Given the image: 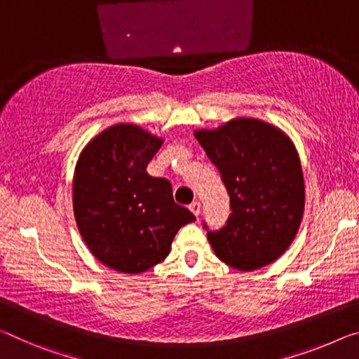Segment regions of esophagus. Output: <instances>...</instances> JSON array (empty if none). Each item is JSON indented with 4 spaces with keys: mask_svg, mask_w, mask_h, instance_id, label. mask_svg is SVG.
I'll return each mask as SVG.
<instances>
[{
    "mask_svg": "<svg viewBox=\"0 0 359 359\" xmlns=\"http://www.w3.org/2000/svg\"><path fill=\"white\" fill-rule=\"evenodd\" d=\"M201 208H202V205H201V202H192L191 205H189V210L196 215V217H198V215H201Z\"/></svg>",
    "mask_w": 359,
    "mask_h": 359,
    "instance_id": "obj_1",
    "label": "esophagus"
}]
</instances>
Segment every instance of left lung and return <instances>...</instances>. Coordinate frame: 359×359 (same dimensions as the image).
Instances as JSON below:
<instances>
[{
	"mask_svg": "<svg viewBox=\"0 0 359 359\" xmlns=\"http://www.w3.org/2000/svg\"><path fill=\"white\" fill-rule=\"evenodd\" d=\"M228 189L231 215L207 237L219 260L253 271L283 255L300 228L305 184L294 142L257 118H234L217 130H197Z\"/></svg>",
	"mask_w": 359,
	"mask_h": 359,
	"instance_id": "obj_1",
	"label": "left lung"
}]
</instances>
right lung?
<instances>
[{
    "instance_id": "add662e5",
    "label": "right lung",
    "mask_w": 359,
    "mask_h": 359,
    "mask_svg": "<svg viewBox=\"0 0 359 359\" xmlns=\"http://www.w3.org/2000/svg\"><path fill=\"white\" fill-rule=\"evenodd\" d=\"M141 126H109L81 151L74 175V213L88 249L128 274L163 262L181 226L196 219L173 201L172 184L146 172L162 146Z\"/></svg>"
}]
</instances>
